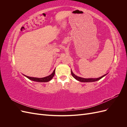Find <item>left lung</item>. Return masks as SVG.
Segmentation results:
<instances>
[{
	"mask_svg": "<svg viewBox=\"0 0 127 127\" xmlns=\"http://www.w3.org/2000/svg\"><path fill=\"white\" fill-rule=\"evenodd\" d=\"M71 75L77 79V80H78V81L79 82H96V81H97V80L101 79L102 78H103L104 76H105L106 75H103L101 77H100L99 78H82V77H78L77 76L75 75L74 73L72 72V71H71Z\"/></svg>",
	"mask_w": 127,
	"mask_h": 127,
	"instance_id": "8db88e82",
	"label": "left lung"
}]
</instances>
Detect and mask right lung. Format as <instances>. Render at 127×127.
Returning <instances> with one entry per match:
<instances>
[{"mask_svg": "<svg viewBox=\"0 0 127 127\" xmlns=\"http://www.w3.org/2000/svg\"><path fill=\"white\" fill-rule=\"evenodd\" d=\"M55 74V69L53 70V72L51 75H50L48 76L45 77H43V78H36V77H29L24 75L26 76L27 78H29V79L33 80V81H35L37 82H48L50 81L52 78L54 76Z\"/></svg>", "mask_w": 127, "mask_h": 127, "instance_id": "1", "label": "right lung"}]
</instances>
